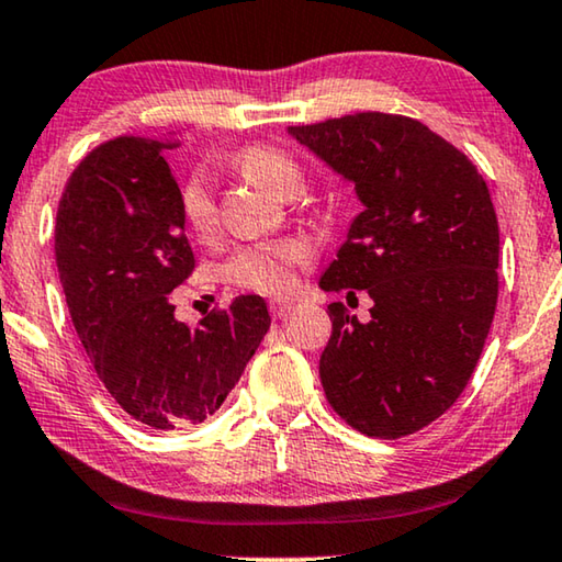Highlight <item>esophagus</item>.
<instances>
[{
	"label": "esophagus",
	"mask_w": 562,
	"mask_h": 562,
	"mask_svg": "<svg viewBox=\"0 0 562 562\" xmlns=\"http://www.w3.org/2000/svg\"><path fill=\"white\" fill-rule=\"evenodd\" d=\"M292 310V305L288 300H270V313L272 317H284Z\"/></svg>",
	"instance_id": "1"
}]
</instances>
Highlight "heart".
<instances>
[{"mask_svg": "<svg viewBox=\"0 0 562 562\" xmlns=\"http://www.w3.org/2000/svg\"><path fill=\"white\" fill-rule=\"evenodd\" d=\"M234 161L257 187H262L270 194L284 196L290 189L303 187V171L292 161L288 154L272 146H247L241 148ZM181 212L189 229L196 237L206 239L216 229V204L209 176L196 171L189 176V181L181 189ZM307 259V247L300 241H278V245H265L241 249L234 255L224 274L227 280L239 288L259 290V292H284L295 282V267Z\"/></svg>", "mask_w": 562, "mask_h": 562, "instance_id": "obj_1", "label": "heart"}]
</instances>
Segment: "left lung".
<instances>
[{
    "label": "left lung",
    "mask_w": 562,
    "mask_h": 562,
    "mask_svg": "<svg viewBox=\"0 0 562 562\" xmlns=\"http://www.w3.org/2000/svg\"><path fill=\"white\" fill-rule=\"evenodd\" d=\"M353 183L361 214L323 272L325 292L366 290V323L330 303L321 381L368 437L429 426L472 379L497 307L499 227L474 164L406 115L356 113L288 128Z\"/></svg>",
    "instance_id": "obj_1"
}]
</instances>
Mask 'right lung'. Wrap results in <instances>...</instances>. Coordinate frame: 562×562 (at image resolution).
I'll list each match as a JSON object with an SVG mask.
<instances>
[{
    "label": "right lung",
    "instance_id": "1",
    "mask_svg": "<svg viewBox=\"0 0 562 562\" xmlns=\"http://www.w3.org/2000/svg\"><path fill=\"white\" fill-rule=\"evenodd\" d=\"M176 136L115 138L82 158L55 222V262L78 338L125 414L150 429L212 416L270 330L259 295L234 297L196 328L171 292L194 272L181 189L166 150Z\"/></svg>",
    "mask_w": 562,
    "mask_h": 562
}]
</instances>
